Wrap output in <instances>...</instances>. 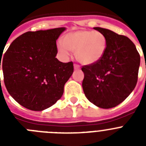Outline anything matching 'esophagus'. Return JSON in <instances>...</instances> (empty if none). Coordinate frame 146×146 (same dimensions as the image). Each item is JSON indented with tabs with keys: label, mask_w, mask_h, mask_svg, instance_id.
Returning a JSON list of instances; mask_svg holds the SVG:
<instances>
[{
	"label": "esophagus",
	"mask_w": 146,
	"mask_h": 146,
	"mask_svg": "<svg viewBox=\"0 0 146 146\" xmlns=\"http://www.w3.org/2000/svg\"><path fill=\"white\" fill-rule=\"evenodd\" d=\"M74 69H75V70H78V69H80V66L78 65V64H74Z\"/></svg>",
	"instance_id": "34e87169"
}]
</instances>
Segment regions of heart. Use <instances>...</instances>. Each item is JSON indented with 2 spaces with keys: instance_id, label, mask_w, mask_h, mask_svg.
Here are the masks:
<instances>
[{
  "instance_id": "obj_1",
  "label": "heart",
  "mask_w": 146,
  "mask_h": 146,
  "mask_svg": "<svg viewBox=\"0 0 146 146\" xmlns=\"http://www.w3.org/2000/svg\"><path fill=\"white\" fill-rule=\"evenodd\" d=\"M108 47V40L104 33L97 31L80 30L66 34L63 44H58V50L64 55L68 50L74 51L75 58L81 64H91L104 56Z\"/></svg>"
}]
</instances>
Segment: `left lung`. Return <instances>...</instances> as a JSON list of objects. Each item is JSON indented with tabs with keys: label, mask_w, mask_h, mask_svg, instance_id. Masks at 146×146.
Listing matches in <instances>:
<instances>
[{
	"label": "left lung",
	"mask_w": 146,
	"mask_h": 146,
	"mask_svg": "<svg viewBox=\"0 0 146 146\" xmlns=\"http://www.w3.org/2000/svg\"><path fill=\"white\" fill-rule=\"evenodd\" d=\"M94 28L104 33L108 47L99 61L82 66V86L91 103L109 109L124 101L136 86L140 56L128 37L105 28Z\"/></svg>",
	"instance_id": "obj_1"
}]
</instances>
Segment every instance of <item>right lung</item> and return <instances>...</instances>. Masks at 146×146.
<instances>
[{
	"label": "right lung",
	"mask_w": 146,
	"mask_h": 146,
	"mask_svg": "<svg viewBox=\"0 0 146 146\" xmlns=\"http://www.w3.org/2000/svg\"><path fill=\"white\" fill-rule=\"evenodd\" d=\"M64 31L26 32L11 42L1 58L8 92L27 109L42 111L64 94V85L74 72L73 62L62 63L55 58L56 40Z\"/></svg>",
	"instance_id": "right-lung-1"
}]
</instances>
